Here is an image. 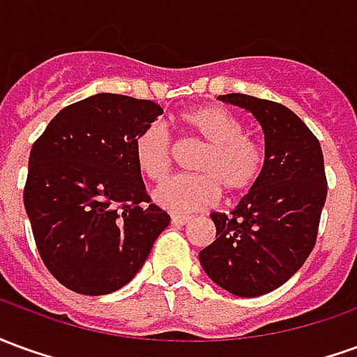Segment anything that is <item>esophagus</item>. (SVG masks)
<instances>
[{"instance_id":"esophagus-1","label":"esophagus","mask_w":357,"mask_h":357,"mask_svg":"<svg viewBox=\"0 0 357 357\" xmlns=\"http://www.w3.org/2000/svg\"><path fill=\"white\" fill-rule=\"evenodd\" d=\"M191 220H193L191 216H179V214H174V216H172V224L187 225V224H191Z\"/></svg>"}]
</instances>
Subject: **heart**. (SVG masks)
Masks as SVG:
<instances>
[{"label": "heart", "mask_w": 357, "mask_h": 357, "mask_svg": "<svg viewBox=\"0 0 357 357\" xmlns=\"http://www.w3.org/2000/svg\"><path fill=\"white\" fill-rule=\"evenodd\" d=\"M189 133L206 143L195 170L201 176H178L153 191V201L170 212H199L220 201L222 189L231 197L247 193L264 170L262 147L245 133L239 118L222 107H199L181 114ZM174 141L162 122H151L133 143L139 172L151 181L168 176L174 162Z\"/></svg>", "instance_id": "b5f03b06"}]
</instances>
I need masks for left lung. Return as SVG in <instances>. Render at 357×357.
<instances>
[{
	"mask_svg": "<svg viewBox=\"0 0 357 357\" xmlns=\"http://www.w3.org/2000/svg\"><path fill=\"white\" fill-rule=\"evenodd\" d=\"M245 109L264 132V170L227 214H210L216 241L202 248L204 273L224 291L252 298L287 283L306 262L327 197L321 145L283 105L243 93L220 95Z\"/></svg>",
	"mask_w": 357,
	"mask_h": 357,
	"instance_id": "left-lung-1",
	"label": "left lung"
}]
</instances>
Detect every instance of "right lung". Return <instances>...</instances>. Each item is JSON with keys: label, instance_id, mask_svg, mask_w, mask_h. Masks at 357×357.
<instances>
[{"label": "right lung", "instance_id": "add662e5", "mask_svg": "<svg viewBox=\"0 0 357 357\" xmlns=\"http://www.w3.org/2000/svg\"><path fill=\"white\" fill-rule=\"evenodd\" d=\"M160 114L153 101L97 93L65 107L32 145L24 208L45 268L66 289H122L170 224L145 204L133 156L135 137Z\"/></svg>", "mask_w": 357, "mask_h": 357}]
</instances>
